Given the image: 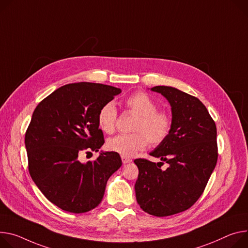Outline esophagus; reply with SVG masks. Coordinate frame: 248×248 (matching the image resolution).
<instances>
[{"mask_svg":"<svg viewBox=\"0 0 248 248\" xmlns=\"http://www.w3.org/2000/svg\"><path fill=\"white\" fill-rule=\"evenodd\" d=\"M122 161H123L124 164H127V163H130V162H131V159L129 158V157L122 156Z\"/></svg>","mask_w":248,"mask_h":248,"instance_id":"obj_1","label":"esophagus"}]
</instances>
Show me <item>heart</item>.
Returning <instances> with one entry per match:
<instances>
[{
	"label": "heart",
	"mask_w": 248,
	"mask_h": 248,
	"mask_svg": "<svg viewBox=\"0 0 248 248\" xmlns=\"http://www.w3.org/2000/svg\"><path fill=\"white\" fill-rule=\"evenodd\" d=\"M125 108L137 115L131 126L134 131L119 134L107 142L108 149L122 156L130 157L144 149L148 142L152 145L162 143L169 136L172 120L165 111L157 110V105L144 93H137L124 101ZM117 109L111 103L105 104L99 110L98 124L106 133L116 130Z\"/></svg>",
	"instance_id": "obj_1"
}]
</instances>
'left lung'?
<instances>
[{
	"label": "left lung",
	"mask_w": 248,
	"mask_h": 248,
	"mask_svg": "<svg viewBox=\"0 0 248 248\" xmlns=\"http://www.w3.org/2000/svg\"><path fill=\"white\" fill-rule=\"evenodd\" d=\"M171 106L172 127L168 138L151 156L169 164L166 170L139 158L137 201L147 214L167 217L191 208L204 192L217 161V126L198 98L168 86H156Z\"/></svg>",
	"instance_id": "8db88e82"
}]
</instances>
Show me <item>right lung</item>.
I'll list each match as a JSON object with an SVG mask.
<instances>
[{"mask_svg":"<svg viewBox=\"0 0 248 248\" xmlns=\"http://www.w3.org/2000/svg\"><path fill=\"white\" fill-rule=\"evenodd\" d=\"M121 92L97 83L67 84L33 111L25 138L29 171L41 193L63 211L81 214L99 206L108 178L122 166L112 151H102L94 161L79 160L81 152H97L105 143L99 110Z\"/></svg>","mask_w":248,"mask_h":248,"instance_id":"add662e5","label":"right lung"}]
</instances>
